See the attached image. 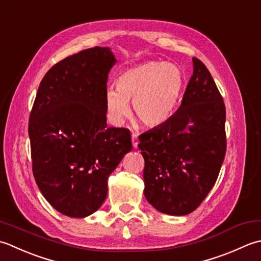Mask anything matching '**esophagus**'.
Instances as JSON below:
<instances>
[{
    "label": "esophagus",
    "mask_w": 261,
    "mask_h": 261,
    "mask_svg": "<svg viewBox=\"0 0 261 261\" xmlns=\"http://www.w3.org/2000/svg\"><path fill=\"white\" fill-rule=\"evenodd\" d=\"M132 143H133V147L137 148V145H138V136H137V134H132Z\"/></svg>",
    "instance_id": "obj_1"
}]
</instances>
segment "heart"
<instances>
[{
  "instance_id": "1",
  "label": "heart",
  "mask_w": 261,
  "mask_h": 261,
  "mask_svg": "<svg viewBox=\"0 0 261 261\" xmlns=\"http://www.w3.org/2000/svg\"><path fill=\"white\" fill-rule=\"evenodd\" d=\"M186 79L177 65L146 62L124 71L117 79V90L106 92V107L114 123L130 113L148 127H158L171 118L181 101Z\"/></svg>"
}]
</instances>
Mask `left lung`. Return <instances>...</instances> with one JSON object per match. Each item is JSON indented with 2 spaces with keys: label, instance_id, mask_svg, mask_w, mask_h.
<instances>
[{
  "label": "left lung",
  "instance_id": "8db88e82",
  "mask_svg": "<svg viewBox=\"0 0 261 261\" xmlns=\"http://www.w3.org/2000/svg\"><path fill=\"white\" fill-rule=\"evenodd\" d=\"M194 72L177 113L140 137L144 195L168 215L190 214L215 185L226 151L225 106L210 71L193 58Z\"/></svg>",
  "mask_w": 261,
  "mask_h": 261
}]
</instances>
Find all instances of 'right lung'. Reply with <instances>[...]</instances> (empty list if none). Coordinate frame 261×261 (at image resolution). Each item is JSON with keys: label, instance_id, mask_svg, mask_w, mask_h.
I'll return each instance as SVG.
<instances>
[{"label": "right lung", "instance_id": "obj_1", "mask_svg": "<svg viewBox=\"0 0 261 261\" xmlns=\"http://www.w3.org/2000/svg\"><path fill=\"white\" fill-rule=\"evenodd\" d=\"M116 62L108 47L68 56L46 73L36 95L28 127L34 177L66 216L100 208L109 175L133 147L128 129L107 126L106 92Z\"/></svg>", "mask_w": 261, "mask_h": 261}]
</instances>
